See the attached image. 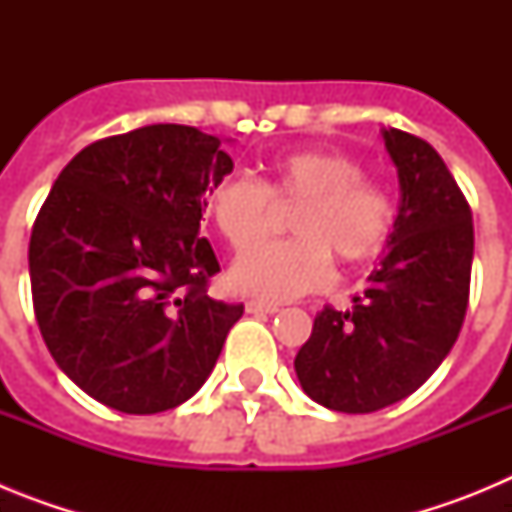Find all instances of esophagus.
I'll use <instances>...</instances> for the list:
<instances>
[{"label": "esophagus", "instance_id": "34e87169", "mask_svg": "<svg viewBox=\"0 0 512 512\" xmlns=\"http://www.w3.org/2000/svg\"><path fill=\"white\" fill-rule=\"evenodd\" d=\"M246 310L253 312V315H274V312H279V305L251 300V302H246Z\"/></svg>", "mask_w": 512, "mask_h": 512}]
</instances>
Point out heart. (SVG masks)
Returning <instances> with one entry per match:
<instances>
[{
  "label": "heart",
  "instance_id": "heart-1",
  "mask_svg": "<svg viewBox=\"0 0 512 512\" xmlns=\"http://www.w3.org/2000/svg\"><path fill=\"white\" fill-rule=\"evenodd\" d=\"M364 166L348 153L305 148L274 156L269 179L235 171L212 184L207 210L225 241L238 251L266 235L274 202H300L289 230L297 238L266 243L235 259L230 284L266 302L323 289L333 277V259L361 264L374 259L392 230L390 194L364 182Z\"/></svg>",
  "mask_w": 512,
  "mask_h": 512
}]
</instances>
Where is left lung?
<instances>
[{
	"label": "left lung",
	"mask_w": 512,
	"mask_h": 512,
	"mask_svg": "<svg viewBox=\"0 0 512 512\" xmlns=\"http://www.w3.org/2000/svg\"><path fill=\"white\" fill-rule=\"evenodd\" d=\"M400 207L366 289L346 312L325 307L295 356L307 397L374 413L413 395L459 338L472 277V210L431 143L382 128Z\"/></svg>",
	"instance_id": "8db88e82"
}]
</instances>
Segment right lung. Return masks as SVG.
<instances>
[{
  "label": "right lung",
  "instance_id": "1",
  "mask_svg": "<svg viewBox=\"0 0 512 512\" xmlns=\"http://www.w3.org/2000/svg\"><path fill=\"white\" fill-rule=\"evenodd\" d=\"M230 171L223 140L158 122L76 153L40 207L30 235L40 333L61 372L107 408L164 413L215 369L243 305L207 295L220 264L200 220Z\"/></svg>",
  "mask_w": 512,
  "mask_h": 512
}]
</instances>
